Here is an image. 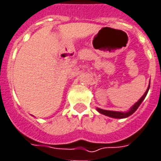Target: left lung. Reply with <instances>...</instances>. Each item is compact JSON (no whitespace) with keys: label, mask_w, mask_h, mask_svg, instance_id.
I'll use <instances>...</instances> for the list:
<instances>
[{"label":"left lung","mask_w":161,"mask_h":161,"mask_svg":"<svg viewBox=\"0 0 161 161\" xmlns=\"http://www.w3.org/2000/svg\"><path fill=\"white\" fill-rule=\"evenodd\" d=\"M149 88H150V86L148 87L147 91L145 92V93L143 94V96L137 102V103L130 108V110L128 112H118V111H111V110H105V109H102V108H97V110L100 112V113L103 114V115H106V116H108L110 118H114V119H124V118H127L129 117L130 115L134 113L136 111V109L138 108V107L140 106V104L142 103V101L144 100V98L146 97L147 92L149 91Z\"/></svg>","instance_id":"8db88e82"}]
</instances>
